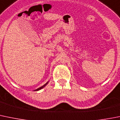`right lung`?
I'll use <instances>...</instances> for the list:
<instances>
[{
	"label": "right lung",
	"instance_id": "1",
	"mask_svg": "<svg viewBox=\"0 0 120 120\" xmlns=\"http://www.w3.org/2000/svg\"><path fill=\"white\" fill-rule=\"evenodd\" d=\"M48 82H49V81H48V82H46V83L45 84H44L43 86H41V87H39V88H37V89H36V90H34V91H38V90H41V88H44V87H45V86H46V85L47 84H48Z\"/></svg>",
	"mask_w": 120,
	"mask_h": 120
}]
</instances>
